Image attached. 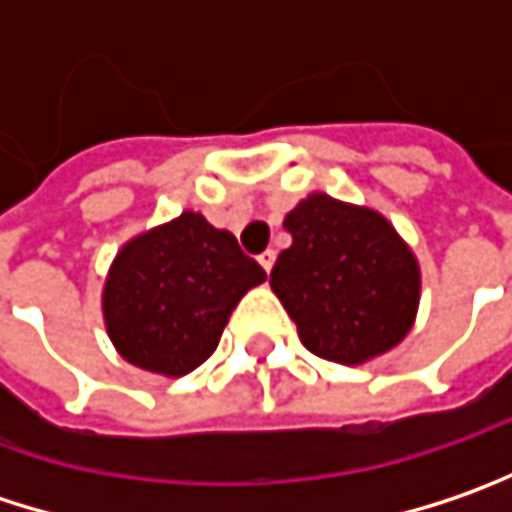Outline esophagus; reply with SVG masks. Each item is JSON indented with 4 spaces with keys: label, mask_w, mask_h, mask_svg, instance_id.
Returning a JSON list of instances; mask_svg holds the SVG:
<instances>
[{
    "label": "esophagus",
    "mask_w": 512,
    "mask_h": 512,
    "mask_svg": "<svg viewBox=\"0 0 512 512\" xmlns=\"http://www.w3.org/2000/svg\"><path fill=\"white\" fill-rule=\"evenodd\" d=\"M257 260H260V266H263L266 272H272V266H275V252H272V249H266V252L257 257Z\"/></svg>",
    "instance_id": "34e87169"
}]
</instances>
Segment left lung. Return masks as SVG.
I'll use <instances>...</instances> for the list:
<instances>
[{"label":"left lung","mask_w":512,"mask_h":512,"mask_svg":"<svg viewBox=\"0 0 512 512\" xmlns=\"http://www.w3.org/2000/svg\"><path fill=\"white\" fill-rule=\"evenodd\" d=\"M269 284L307 350L359 365L406 339L420 301V269L394 226L371 208L327 194L289 211Z\"/></svg>","instance_id":"1"}]
</instances>
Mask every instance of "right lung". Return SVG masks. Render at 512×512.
Segmentation results:
<instances>
[{
	"mask_svg": "<svg viewBox=\"0 0 512 512\" xmlns=\"http://www.w3.org/2000/svg\"><path fill=\"white\" fill-rule=\"evenodd\" d=\"M263 281L231 231L185 211L115 257L104 286L109 339L136 368L191 374L217 350L237 301Z\"/></svg>",
	"mask_w": 512,
	"mask_h": 512,
	"instance_id": "obj_1",
	"label": "right lung"
}]
</instances>
